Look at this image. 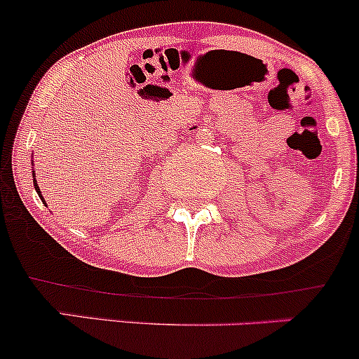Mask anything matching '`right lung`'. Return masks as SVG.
Segmentation results:
<instances>
[{"label": "right lung", "mask_w": 359, "mask_h": 359, "mask_svg": "<svg viewBox=\"0 0 359 359\" xmlns=\"http://www.w3.org/2000/svg\"><path fill=\"white\" fill-rule=\"evenodd\" d=\"M32 175H34V173H32ZM32 182H34V189H36V193H41V191H39V187H38V182H36V179L34 180H32ZM39 198H41V201L43 203H45V200H43V196H41V194H39ZM45 205H46V203H45Z\"/></svg>", "instance_id": "right-lung-1"}]
</instances>
